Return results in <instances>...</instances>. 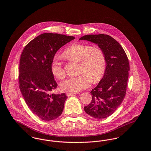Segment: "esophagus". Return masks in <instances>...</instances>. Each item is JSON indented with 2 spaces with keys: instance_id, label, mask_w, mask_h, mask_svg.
Listing matches in <instances>:
<instances>
[{
  "instance_id": "esophagus-1",
  "label": "esophagus",
  "mask_w": 151,
  "mask_h": 151,
  "mask_svg": "<svg viewBox=\"0 0 151 151\" xmlns=\"http://www.w3.org/2000/svg\"><path fill=\"white\" fill-rule=\"evenodd\" d=\"M75 93H66V95H67V96L70 97V96H71L73 95Z\"/></svg>"
}]
</instances>
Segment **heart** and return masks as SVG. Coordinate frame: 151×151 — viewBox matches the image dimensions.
Instances as JSON below:
<instances>
[{
	"instance_id": "1",
	"label": "heart",
	"mask_w": 151,
	"mask_h": 151,
	"mask_svg": "<svg viewBox=\"0 0 151 151\" xmlns=\"http://www.w3.org/2000/svg\"><path fill=\"white\" fill-rule=\"evenodd\" d=\"M65 57L80 61V75L71 76L62 81L60 89L64 92L76 93L86 89L94 82L100 81L106 70V60L102 50L86 43H75L70 46L63 52ZM50 70L58 79H62L65 75L60 58L54 56L51 62Z\"/></svg>"
}]
</instances>
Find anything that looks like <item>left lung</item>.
<instances>
[{
	"mask_svg": "<svg viewBox=\"0 0 151 151\" xmlns=\"http://www.w3.org/2000/svg\"><path fill=\"white\" fill-rule=\"evenodd\" d=\"M79 40L97 44L105 54L104 75L91 92L92 100L84 109L94 118H106L114 113L126 96L129 71L128 58L121 45L107 35H88Z\"/></svg>",
	"mask_w": 151,
	"mask_h": 151,
	"instance_id": "obj_1",
	"label": "left lung"
}]
</instances>
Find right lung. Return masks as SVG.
Masks as SVG:
<instances>
[{
    "instance_id": "1",
    "label": "right lung",
    "mask_w": 151,
    "mask_h": 151,
    "mask_svg": "<svg viewBox=\"0 0 151 151\" xmlns=\"http://www.w3.org/2000/svg\"><path fill=\"white\" fill-rule=\"evenodd\" d=\"M75 39L73 36L46 33L30 41L22 52L19 84L27 105L43 121H52L62 113L65 94L51 93L58 84L51 73V60L61 47Z\"/></svg>"
}]
</instances>
